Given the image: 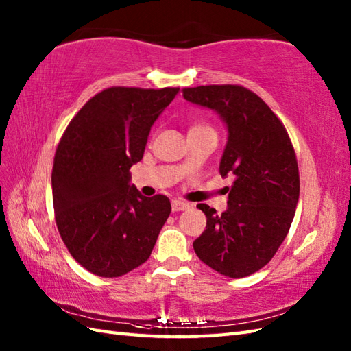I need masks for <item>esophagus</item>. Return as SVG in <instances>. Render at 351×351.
Segmentation results:
<instances>
[{
    "mask_svg": "<svg viewBox=\"0 0 351 351\" xmlns=\"http://www.w3.org/2000/svg\"><path fill=\"white\" fill-rule=\"evenodd\" d=\"M190 208V204L189 202H184V200H178V199H175V200H171V210L173 211H185V210H189Z\"/></svg>",
    "mask_w": 351,
    "mask_h": 351,
    "instance_id": "1",
    "label": "esophagus"
}]
</instances>
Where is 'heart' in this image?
Masks as SVG:
<instances>
[{
    "mask_svg": "<svg viewBox=\"0 0 351 351\" xmlns=\"http://www.w3.org/2000/svg\"><path fill=\"white\" fill-rule=\"evenodd\" d=\"M197 126H199V125H197ZM193 128H195V126H193Z\"/></svg>",
    "mask_w": 351,
    "mask_h": 351,
    "instance_id": "1",
    "label": "heart"
}]
</instances>
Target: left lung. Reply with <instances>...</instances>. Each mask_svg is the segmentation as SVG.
Masks as SVG:
<instances>
[{
    "mask_svg": "<svg viewBox=\"0 0 351 351\" xmlns=\"http://www.w3.org/2000/svg\"><path fill=\"white\" fill-rule=\"evenodd\" d=\"M182 96L217 111L228 125L220 175L234 176L228 210L206 204V229L193 243L196 255L228 278H245L270 263L285 240L300 195L294 146L271 108L249 88L211 84L182 88Z\"/></svg>",
    "mask_w": 351,
    "mask_h": 351,
    "instance_id": "8db88e82",
    "label": "left lung"
}]
</instances>
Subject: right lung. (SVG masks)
I'll use <instances>...</instances> for the list:
<instances>
[{
    "mask_svg": "<svg viewBox=\"0 0 351 351\" xmlns=\"http://www.w3.org/2000/svg\"><path fill=\"white\" fill-rule=\"evenodd\" d=\"M180 87H108L73 116L57 146L52 202L72 258L101 278H119L147 258L171 211L167 196L130 185L151 126Z\"/></svg>",
    "mask_w": 351,
    "mask_h": 351,
    "instance_id": "right-lung-1",
    "label": "right lung"
}]
</instances>
